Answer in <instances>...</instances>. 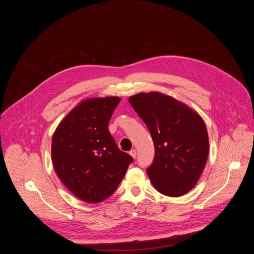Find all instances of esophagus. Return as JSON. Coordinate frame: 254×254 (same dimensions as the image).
Here are the masks:
<instances>
[{
  "label": "esophagus",
  "mask_w": 254,
  "mask_h": 254,
  "mask_svg": "<svg viewBox=\"0 0 254 254\" xmlns=\"http://www.w3.org/2000/svg\"><path fill=\"white\" fill-rule=\"evenodd\" d=\"M129 155L133 158V159H135V156H136V151L133 149V150H131L130 152H129Z\"/></svg>",
  "instance_id": "1"
}]
</instances>
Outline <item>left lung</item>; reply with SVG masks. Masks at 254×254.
Here are the masks:
<instances>
[{
	"label": "left lung",
	"instance_id": "8db88e82",
	"mask_svg": "<svg viewBox=\"0 0 254 254\" xmlns=\"http://www.w3.org/2000/svg\"><path fill=\"white\" fill-rule=\"evenodd\" d=\"M147 125L156 149L147 170L161 194L180 197L197 184L209 154V137L201 116L187 104L158 92H140L128 98Z\"/></svg>",
	"mask_w": 254,
	"mask_h": 254
}]
</instances>
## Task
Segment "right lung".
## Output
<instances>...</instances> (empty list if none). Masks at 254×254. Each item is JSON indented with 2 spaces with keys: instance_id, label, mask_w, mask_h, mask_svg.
<instances>
[{
  "instance_id": "obj_1",
  "label": "right lung",
  "mask_w": 254,
  "mask_h": 254,
  "mask_svg": "<svg viewBox=\"0 0 254 254\" xmlns=\"http://www.w3.org/2000/svg\"><path fill=\"white\" fill-rule=\"evenodd\" d=\"M121 98H87L56 127L51 144L54 171L77 198L95 204L117 190L133 159L122 152L107 128Z\"/></svg>"
}]
</instances>
